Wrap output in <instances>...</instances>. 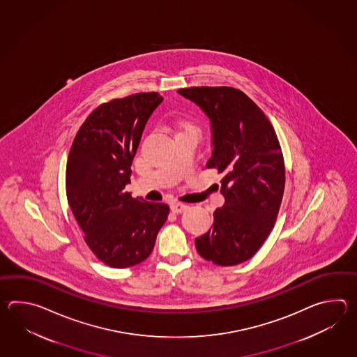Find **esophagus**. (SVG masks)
<instances>
[{
	"mask_svg": "<svg viewBox=\"0 0 357 357\" xmlns=\"http://www.w3.org/2000/svg\"><path fill=\"white\" fill-rule=\"evenodd\" d=\"M188 208H189L188 205L182 204V203H178V202H174V203L171 204V211L174 213L185 212Z\"/></svg>",
	"mask_w": 357,
	"mask_h": 357,
	"instance_id": "34e87169",
	"label": "esophagus"
}]
</instances>
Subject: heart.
Here are the masks:
<instances>
[{
	"mask_svg": "<svg viewBox=\"0 0 357 357\" xmlns=\"http://www.w3.org/2000/svg\"><path fill=\"white\" fill-rule=\"evenodd\" d=\"M188 129H192V128H190V126H183V129L182 130H188ZM181 130V131H182Z\"/></svg>",
	"mask_w": 357,
	"mask_h": 357,
	"instance_id": "heart-1",
	"label": "heart"
}]
</instances>
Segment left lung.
I'll use <instances>...</instances> for the list:
<instances>
[{
  "instance_id": "left-lung-1",
  "label": "left lung",
  "mask_w": 357,
  "mask_h": 357,
  "mask_svg": "<svg viewBox=\"0 0 357 357\" xmlns=\"http://www.w3.org/2000/svg\"><path fill=\"white\" fill-rule=\"evenodd\" d=\"M212 123L213 155L206 167L223 174L225 205L213 227L195 238L200 257L222 266L249 260L273 229L284 191V160L273 126L243 91L232 86L177 91Z\"/></svg>"
}]
</instances>
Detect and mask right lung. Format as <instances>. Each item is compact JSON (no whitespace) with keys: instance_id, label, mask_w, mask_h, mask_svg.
<instances>
[{"instance_id":"right-lung-1","label":"right lung","mask_w":357,"mask_h":357,"mask_svg":"<svg viewBox=\"0 0 357 357\" xmlns=\"http://www.w3.org/2000/svg\"><path fill=\"white\" fill-rule=\"evenodd\" d=\"M163 98L137 93L102 103L76 132L66 165V195L84 241L112 268H129L152 252L169 214L165 203L134 199L130 183L145 123Z\"/></svg>"}]
</instances>
